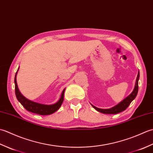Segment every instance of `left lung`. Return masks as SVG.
<instances>
[{"label":"left lung","instance_id":"left-lung-1","mask_svg":"<svg viewBox=\"0 0 153 153\" xmlns=\"http://www.w3.org/2000/svg\"><path fill=\"white\" fill-rule=\"evenodd\" d=\"M139 78V71L137 74V79H136L134 91H133L130 95L127 97L126 99H123L122 101L120 102L117 105L114 106V107H112L111 108H109V109L99 108H97V107H95V106L91 105L92 106L95 110H97V111H99V112L103 113V114H118L119 112H121L123 111V110H125L129 106V105H130V103L134 100V99L135 98L136 96H137V95L138 88H139V86H138Z\"/></svg>","mask_w":153,"mask_h":153}]
</instances>
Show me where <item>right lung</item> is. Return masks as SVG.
<instances>
[{
	"label": "right lung",
	"instance_id": "add662e5",
	"mask_svg": "<svg viewBox=\"0 0 153 153\" xmlns=\"http://www.w3.org/2000/svg\"><path fill=\"white\" fill-rule=\"evenodd\" d=\"M19 70V68L16 71L15 75L14 78V83H15V93L16 98L18 100V101L22 104V105L24 107V108L28 110L29 112H33L35 114H37L40 115H49L55 112L59 109L61 106L64 100V95L65 89L63 90L62 93L61 94L60 98L58 100V101L56 103L53 104V105H43V104H40L38 102H35L33 101H31L30 100H28L25 98V97L22 95V93L19 92V89L17 85V82H16V76H17L18 71Z\"/></svg>",
	"mask_w": 153,
	"mask_h": 153
}]
</instances>
